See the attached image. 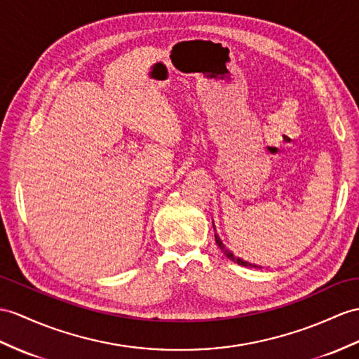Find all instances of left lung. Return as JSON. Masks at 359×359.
I'll return each mask as SVG.
<instances>
[{
	"instance_id": "left-lung-1",
	"label": "left lung",
	"mask_w": 359,
	"mask_h": 359,
	"mask_svg": "<svg viewBox=\"0 0 359 359\" xmlns=\"http://www.w3.org/2000/svg\"><path fill=\"white\" fill-rule=\"evenodd\" d=\"M215 226V225H213ZM215 241H216V243H217V247H219L221 250H222V252H224V255L226 256V257H229L230 260H233L234 262V264H238V265H242V266H255L256 268V265H252V264H248V262H245V260H242V259H239V257H236L234 255H233V252L230 251V250H226V247L224 245V243H222V241H221V238H219V236H217V234H215Z\"/></svg>"
}]
</instances>
